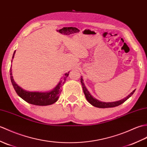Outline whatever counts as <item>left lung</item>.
I'll use <instances>...</instances> for the list:
<instances>
[{
	"label": "left lung",
	"instance_id": "1",
	"mask_svg": "<svg viewBox=\"0 0 147 147\" xmlns=\"http://www.w3.org/2000/svg\"><path fill=\"white\" fill-rule=\"evenodd\" d=\"M81 83L82 86H83V92L85 95V97H86L88 101L89 102L91 105L94 106V107H97V108H112V107H117V106L120 105L122 103H123L125 101H127L128 99L134 93V92L135 91V90L133 91L127 97L125 98L124 99H123V100H121L118 101H115V102H109V103H106V102H102V101H99L97 100V99L94 98H93V96H91L90 93V92L88 91V90L86 89V86H84V84L83 83V80L82 78H81Z\"/></svg>",
	"mask_w": 147,
	"mask_h": 147
}]
</instances>
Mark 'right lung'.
<instances>
[{
	"mask_svg": "<svg viewBox=\"0 0 147 147\" xmlns=\"http://www.w3.org/2000/svg\"><path fill=\"white\" fill-rule=\"evenodd\" d=\"M14 54L15 52L13 53L12 58L14 56ZM10 75H11V80L13 87L14 88L17 94L20 98L30 104L38 106H47L52 105L57 101L61 93V91H62L61 90V87L65 82L66 78L69 75V73L64 74V76L62 80L59 82V84L57 85L56 87L53 90L49 92H46V93H42V92H30L23 90L22 88L19 86L15 83L14 80H13V76H12V74L11 67L10 69Z\"/></svg>",
	"mask_w": 147,
	"mask_h": 147,
	"instance_id": "right-lung-1",
	"label": "right lung"
}]
</instances>
